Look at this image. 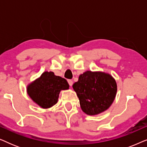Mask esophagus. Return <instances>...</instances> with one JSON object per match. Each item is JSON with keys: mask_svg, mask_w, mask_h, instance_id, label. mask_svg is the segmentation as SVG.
<instances>
[{"mask_svg": "<svg viewBox=\"0 0 147 147\" xmlns=\"http://www.w3.org/2000/svg\"><path fill=\"white\" fill-rule=\"evenodd\" d=\"M67 82H68V84H69V85L70 86H71L72 85H73V81H72L71 80H68Z\"/></svg>", "mask_w": 147, "mask_h": 147, "instance_id": "obj_1", "label": "esophagus"}]
</instances>
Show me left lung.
Segmentation results:
<instances>
[{"label":"left lung","mask_w":147,"mask_h":147,"mask_svg":"<svg viewBox=\"0 0 147 147\" xmlns=\"http://www.w3.org/2000/svg\"><path fill=\"white\" fill-rule=\"evenodd\" d=\"M73 88L80 100L82 110L88 115L105 111L115 98L117 86L109 74L88 71L79 76Z\"/></svg>","instance_id":"obj_1"}]
</instances>
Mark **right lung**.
I'll use <instances>...</instances> for the list:
<instances>
[{"label": "right lung", "mask_w": 147, "mask_h": 147, "mask_svg": "<svg viewBox=\"0 0 147 147\" xmlns=\"http://www.w3.org/2000/svg\"><path fill=\"white\" fill-rule=\"evenodd\" d=\"M69 87L65 79L55 76L53 72L45 71L28 86L27 92L38 105L48 108L57 103L60 91L67 90Z\"/></svg>", "instance_id": "right-lung-1"}]
</instances>
